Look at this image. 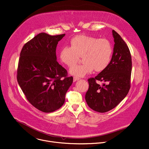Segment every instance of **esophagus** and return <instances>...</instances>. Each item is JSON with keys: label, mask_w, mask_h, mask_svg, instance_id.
I'll list each match as a JSON object with an SVG mask.
<instances>
[{"label": "esophagus", "mask_w": 149, "mask_h": 149, "mask_svg": "<svg viewBox=\"0 0 149 149\" xmlns=\"http://www.w3.org/2000/svg\"><path fill=\"white\" fill-rule=\"evenodd\" d=\"M79 79H80V78H79V77H74V78H73V79H74V82L77 81L79 80Z\"/></svg>", "instance_id": "1"}]
</instances>
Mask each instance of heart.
Wrapping results in <instances>:
<instances>
[{
  "label": "heart",
  "instance_id": "b5f03b06",
  "mask_svg": "<svg viewBox=\"0 0 149 149\" xmlns=\"http://www.w3.org/2000/svg\"><path fill=\"white\" fill-rule=\"evenodd\" d=\"M111 43L104 38L80 35L74 37L71 47L63 46L59 53L61 61L68 66H71L82 57L84 63L71 67V75L83 77L94 70L96 72L104 71L109 66L112 55Z\"/></svg>",
  "mask_w": 149,
  "mask_h": 149
}]
</instances>
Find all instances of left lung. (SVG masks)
Listing matches in <instances>:
<instances>
[{"mask_svg":"<svg viewBox=\"0 0 149 149\" xmlns=\"http://www.w3.org/2000/svg\"><path fill=\"white\" fill-rule=\"evenodd\" d=\"M112 35L115 44L111 62L95 78L88 79L89 88L85 97L91 109L100 113L113 109L126 97L130 88L131 53L125 42L115 31L112 30ZM96 80L103 82V85L96 84Z\"/></svg>","mask_w":149,"mask_h":149,"instance_id":"obj_1","label":"left lung"}]
</instances>
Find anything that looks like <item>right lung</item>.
<instances>
[{
    "mask_svg": "<svg viewBox=\"0 0 149 149\" xmlns=\"http://www.w3.org/2000/svg\"><path fill=\"white\" fill-rule=\"evenodd\" d=\"M65 34H37L23 46L19 59L17 81L29 102L40 111L50 113L65 103L72 77L56 61V50Z\"/></svg>",
    "mask_w": 149,
    "mask_h": 149,
    "instance_id": "obj_1",
    "label": "right lung"
}]
</instances>
